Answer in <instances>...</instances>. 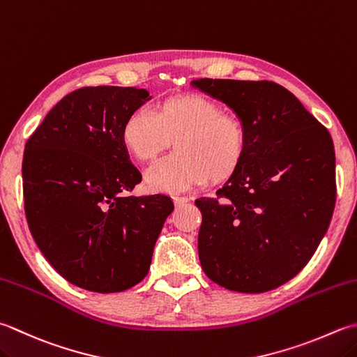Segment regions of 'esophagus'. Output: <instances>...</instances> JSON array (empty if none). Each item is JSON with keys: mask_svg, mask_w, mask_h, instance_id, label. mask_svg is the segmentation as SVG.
Listing matches in <instances>:
<instances>
[{"mask_svg": "<svg viewBox=\"0 0 357 357\" xmlns=\"http://www.w3.org/2000/svg\"><path fill=\"white\" fill-rule=\"evenodd\" d=\"M173 201H174V204H176L178 207H181V206H184V204H187L188 199L187 197H173Z\"/></svg>", "mask_w": 357, "mask_h": 357, "instance_id": "obj_1", "label": "esophagus"}]
</instances>
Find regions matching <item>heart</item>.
<instances>
[{
  "mask_svg": "<svg viewBox=\"0 0 357 357\" xmlns=\"http://www.w3.org/2000/svg\"><path fill=\"white\" fill-rule=\"evenodd\" d=\"M123 145L141 160L155 158L173 139L174 153L156 160L145 173L151 190L185 192L221 183L232 174L244 155L246 136L238 119L222 113L218 103L198 94L173 96L155 109L137 108L125 119Z\"/></svg>",
  "mask_w": 357,
  "mask_h": 357,
  "instance_id": "b5f03b06",
  "label": "heart"
}]
</instances>
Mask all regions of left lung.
Wrapping results in <instances>:
<instances>
[{
    "instance_id": "obj_1",
    "label": "left lung",
    "mask_w": 357,
    "mask_h": 357,
    "mask_svg": "<svg viewBox=\"0 0 357 357\" xmlns=\"http://www.w3.org/2000/svg\"><path fill=\"white\" fill-rule=\"evenodd\" d=\"M238 116L244 155L216 198H199V263L230 291L266 292L302 271L330 226L336 156L330 132L274 82L198 79Z\"/></svg>"
}]
</instances>
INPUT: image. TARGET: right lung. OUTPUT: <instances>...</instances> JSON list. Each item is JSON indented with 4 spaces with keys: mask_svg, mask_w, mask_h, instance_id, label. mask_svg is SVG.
Returning a JSON list of instances; mask_svg holds the SVG:
<instances>
[{
    "mask_svg": "<svg viewBox=\"0 0 357 357\" xmlns=\"http://www.w3.org/2000/svg\"><path fill=\"white\" fill-rule=\"evenodd\" d=\"M150 99L149 91L131 86L75 89L26 142L23 195L31 234L51 266L86 291L108 294L142 282L173 212L165 195L128 193L142 174L121 130Z\"/></svg>",
    "mask_w": 357,
    "mask_h": 357,
    "instance_id": "right-lung-1",
    "label": "right lung"
}]
</instances>
